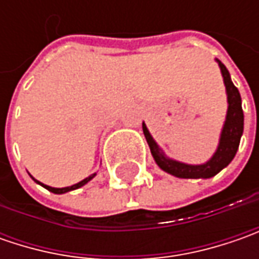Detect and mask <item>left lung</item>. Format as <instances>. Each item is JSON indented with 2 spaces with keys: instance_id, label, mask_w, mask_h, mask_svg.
Returning a JSON list of instances; mask_svg holds the SVG:
<instances>
[{
  "instance_id": "1",
  "label": "left lung",
  "mask_w": 259,
  "mask_h": 259,
  "mask_svg": "<svg viewBox=\"0 0 259 259\" xmlns=\"http://www.w3.org/2000/svg\"><path fill=\"white\" fill-rule=\"evenodd\" d=\"M218 65L221 67V73L224 77L225 89H226V99H228V111L225 118L224 126L219 137V144L213 153V155L203 163V164H187L173 160L164 154V151L160 148V145L155 143L153 135L150 134L147 125L143 122L145 140L151 150L153 158L157 165L165 171L179 179H210L221 170H224L226 165L234 160L235 154L238 151L239 141L244 133V112H242V101L239 91L232 83L231 75L225 65L218 60Z\"/></svg>"
}]
</instances>
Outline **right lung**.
<instances>
[{
  "instance_id": "right-lung-1",
  "label": "right lung",
  "mask_w": 259,
  "mask_h": 259,
  "mask_svg": "<svg viewBox=\"0 0 259 259\" xmlns=\"http://www.w3.org/2000/svg\"><path fill=\"white\" fill-rule=\"evenodd\" d=\"M95 176H96V173L94 174H91L89 177H86V179H83L82 182H79V183H76L73 184V186H67V187H52V186H47V184H43V183H40L38 180H35L34 177V182L35 183H38L40 186H43L45 189H47L49 192H52V193H55V194H63V193H67V192H72V190H76V189H79V187H82V186H85L86 183H89L92 179H94Z\"/></svg>"
}]
</instances>
